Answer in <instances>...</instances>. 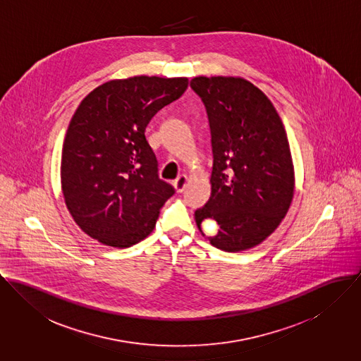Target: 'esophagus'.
<instances>
[{"instance_id": "34e87169", "label": "esophagus", "mask_w": 361, "mask_h": 361, "mask_svg": "<svg viewBox=\"0 0 361 361\" xmlns=\"http://www.w3.org/2000/svg\"><path fill=\"white\" fill-rule=\"evenodd\" d=\"M173 185H174V188H176L177 192H181V191L185 188V185H187V176H185V174L178 176V177L174 180Z\"/></svg>"}]
</instances>
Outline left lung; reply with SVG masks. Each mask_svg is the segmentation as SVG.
<instances>
[{"mask_svg": "<svg viewBox=\"0 0 361 361\" xmlns=\"http://www.w3.org/2000/svg\"><path fill=\"white\" fill-rule=\"evenodd\" d=\"M191 88L206 108L213 152L212 194L195 212L197 226L214 220L219 231L207 240L221 250L250 249L280 226L293 198L283 124L271 101L245 79L200 76Z\"/></svg>", "mask_w": 361, "mask_h": 361, "instance_id": "obj_1", "label": "left lung"}]
</instances>
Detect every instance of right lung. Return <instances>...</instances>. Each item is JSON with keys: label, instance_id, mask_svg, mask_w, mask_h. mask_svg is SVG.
Segmentation results:
<instances>
[{"label": "right lung", "instance_id": "right-lung-1", "mask_svg": "<svg viewBox=\"0 0 361 361\" xmlns=\"http://www.w3.org/2000/svg\"><path fill=\"white\" fill-rule=\"evenodd\" d=\"M187 87V78L135 76L108 81L81 101L65 137L61 183L72 217L91 238L128 247L155 228L174 188L159 178L145 128Z\"/></svg>", "mask_w": 361, "mask_h": 361}]
</instances>
